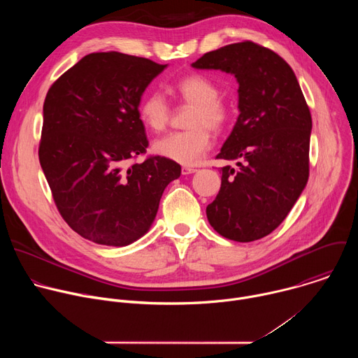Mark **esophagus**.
I'll list each match as a JSON object with an SVG mask.
<instances>
[{
	"mask_svg": "<svg viewBox=\"0 0 358 358\" xmlns=\"http://www.w3.org/2000/svg\"><path fill=\"white\" fill-rule=\"evenodd\" d=\"M181 173H182V176L194 174V173H196V169H192V167H182V169H181Z\"/></svg>",
	"mask_w": 358,
	"mask_h": 358,
	"instance_id": "obj_1",
	"label": "esophagus"
}]
</instances>
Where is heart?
Returning a JSON list of instances; mask_svg holds the SVG:
<instances>
[{"label": "heart", "instance_id": "b5f03b06", "mask_svg": "<svg viewBox=\"0 0 358 358\" xmlns=\"http://www.w3.org/2000/svg\"><path fill=\"white\" fill-rule=\"evenodd\" d=\"M171 92L185 103L194 105L189 113L185 131L171 133L152 144V151L167 160L194 166L211 148L210 130L220 131L228 122V110L218 100L220 89L208 78L189 75L171 86ZM138 116L143 124L152 130L162 131L170 119V106L166 97L159 92L145 94L138 106Z\"/></svg>", "mask_w": 358, "mask_h": 358}]
</instances>
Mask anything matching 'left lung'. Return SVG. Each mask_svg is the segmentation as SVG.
Returning <instances> with one entry per match:
<instances>
[{"instance_id":"1","label":"left lung","mask_w":358,"mask_h":358,"mask_svg":"<svg viewBox=\"0 0 358 358\" xmlns=\"http://www.w3.org/2000/svg\"><path fill=\"white\" fill-rule=\"evenodd\" d=\"M191 66L231 73L239 85V116L217 156L236 167L221 169L207 218L231 241L261 239L282 224L308 184V103L287 62L250 41L211 50Z\"/></svg>"}]
</instances>
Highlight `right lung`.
I'll list each match as a JSON object with an SVG mask.
<instances>
[{
  "mask_svg": "<svg viewBox=\"0 0 358 358\" xmlns=\"http://www.w3.org/2000/svg\"><path fill=\"white\" fill-rule=\"evenodd\" d=\"M167 66L115 50L89 54L46 93L39 163L62 218L85 239L136 242L181 176L180 164L160 156L126 169L148 145L141 96Z\"/></svg>",
  "mask_w": 358,
  "mask_h": 358,
  "instance_id": "right-lung-1",
  "label": "right lung"
}]
</instances>
